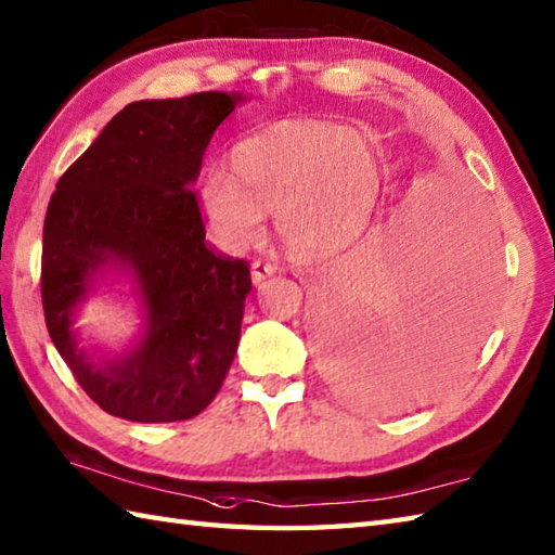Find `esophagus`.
Masks as SVG:
<instances>
[{
	"mask_svg": "<svg viewBox=\"0 0 555 555\" xmlns=\"http://www.w3.org/2000/svg\"><path fill=\"white\" fill-rule=\"evenodd\" d=\"M274 274H276V267L274 264H264V262H255L253 264V281H255L257 288H262L264 281L269 276H274Z\"/></svg>",
	"mask_w": 555,
	"mask_h": 555,
	"instance_id": "esophagus-1",
	"label": "esophagus"
}]
</instances>
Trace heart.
<instances>
[{
	"label": "heart",
	"mask_w": 555,
	"mask_h": 555,
	"mask_svg": "<svg viewBox=\"0 0 555 555\" xmlns=\"http://www.w3.org/2000/svg\"><path fill=\"white\" fill-rule=\"evenodd\" d=\"M382 188L379 152L346 126L302 121L245 140L231 176H207L199 203L229 247L250 245L274 211L293 253L314 255L350 241L372 215Z\"/></svg>",
	"instance_id": "obj_1"
}]
</instances>
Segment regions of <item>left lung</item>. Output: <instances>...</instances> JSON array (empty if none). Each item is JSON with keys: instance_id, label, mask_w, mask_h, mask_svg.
I'll list each match as a JSON object with an SVG mask.
<instances>
[{"instance_id": "1", "label": "left lung", "mask_w": 555, "mask_h": 555, "mask_svg": "<svg viewBox=\"0 0 555 555\" xmlns=\"http://www.w3.org/2000/svg\"><path fill=\"white\" fill-rule=\"evenodd\" d=\"M451 193L427 215L370 233L317 296L314 336L344 396L422 403L485 336L496 243L475 191Z\"/></svg>"}]
</instances>
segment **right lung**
I'll return each mask as SVG.
<instances>
[{
  "label": "right lung",
  "mask_w": 555,
  "mask_h": 555,
  "mask_svg": "<svg viewBox=\"0 0 555 555\" xmlns=\"http://www.w3.org/2000/svg\"><path fill=\"white\" fill-rule=\"evenodd\" d=\"M247 98L140 100L104 126L59 179L42 229V308L59 356L95 403L131 422L199 415L241 340L250 264L205 241L193 183L219 124ZM124 275L144 332L98 359L73 326L96 281Z\"/></svg>",
  "instance_id": "1"
}]
</instances>
